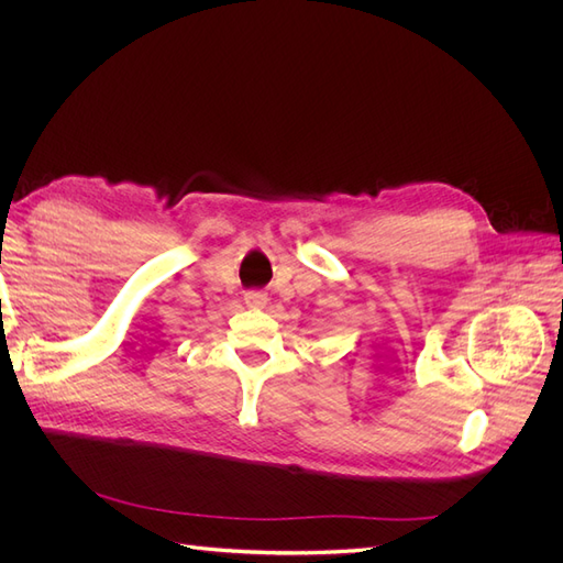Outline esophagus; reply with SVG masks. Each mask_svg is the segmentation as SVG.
I'll use <instances>...</instances> for the list:
<instances>
[{
  "label": "esophagus",
  "mask_w": 563,
  "mask_h": 563,
  "mask_svg": "<svg viewBox=\"0 0 563 563\" xmlns=\"http://www.w3.org/2000/svg\"><path fill=\"white\" fill-rule=\"evenodd\" d=\"M244 302L249 305V308H263V305L267 302V294L265 291H246L244 294Z\"/></svg>",
  "instance_id": "1"
}]
</instances>
